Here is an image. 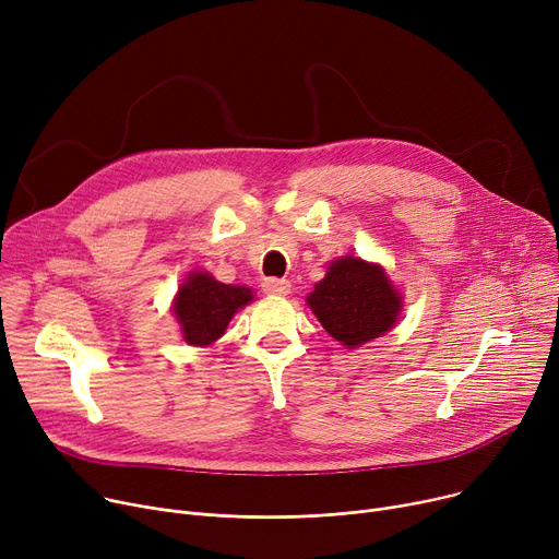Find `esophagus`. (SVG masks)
Listing matches in <instances>:
<instances>
[{"label": "esophagus", "instance_id": "obj_1", "mask_svg": "<svg viewBox=\"0 0 559 559\" xmlns=\"http://www.w3.org/2000/svg\"><path fill=\"white\" fill-rule=\"evenodd\" d=\"M262 288L269 295H288L290 293V282L288 280H280V277H266L262 282Z\"/></svg>", "mask_w": 559, "mask_h": 559}]
</instances>
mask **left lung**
I'll use <instances>...</instances> for the list:
<instances>
[{"label":"left lung","instance_id":"8db88e82","mask_svg":"<svg viewBox=\"0 0 559 559\" xmlns=\"http://www.w3.org/2000/svg\"><path fill=\"white\" fill-rule=\"evenodd\" d=\"M307 302L329 335L347 349L388 333L403 311V295L384 269L354 254L329 264Z\"/></svg>","mask_w":559,"mask_h":559}]
</instances>
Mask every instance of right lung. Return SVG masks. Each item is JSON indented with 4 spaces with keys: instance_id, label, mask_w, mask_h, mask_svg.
<instances>
[{
    "instance_id": "add662e5",
    "label": "right lung",
    "mask_w": 559,
    "mask_h": 559,
    "mask_svg": "<svg viewBox=\"0 0 559 559\" xmlns=\"http://www.w3.org/2000/svg\"><path fill=\"white\" fill-rule=\"evenodd\" d=\"M252 302L248 286L217 282L210 273H190L175 297V311L183 340L192 347H207L219 340L233 316Z\"/></svg>"
}]
</instances>
